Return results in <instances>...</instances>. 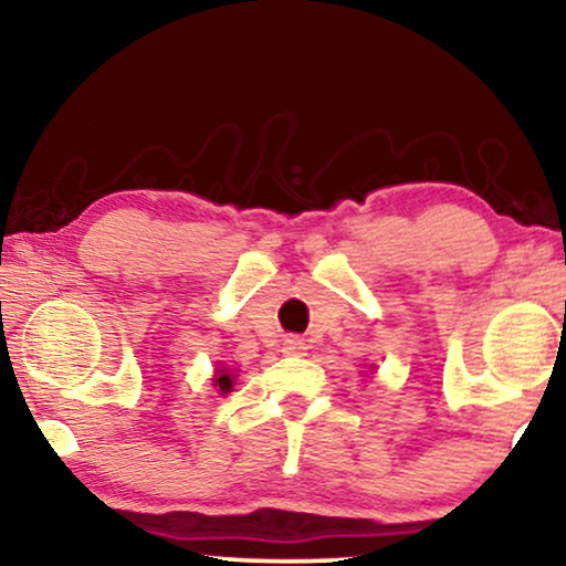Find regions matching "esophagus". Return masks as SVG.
<instances>
[{"instance_id":"obj_1","label":"esophagus","mask_w":566,"mask_h":566,"mask_svg":"<svg viewBox=\"0 0 566 566\" xmlns=\"http://www.w3.org/2000/svg\"><path fill=\"white\" fill-rule=\"evenodd\" d=\"M285 353H291V355H301L306 350V343L301 337H289L285 339V347H283Z\"/></svg>"}]
</instances>
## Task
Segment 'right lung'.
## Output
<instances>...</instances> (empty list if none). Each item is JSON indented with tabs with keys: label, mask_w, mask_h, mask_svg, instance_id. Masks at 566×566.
I'll list each match as a JSON object with an SVG mask.
<instances>
[{
	"label": "right lung",
	"mask_w": 566,
	"mask_h": 566,
	"mask_svg": "<svg viewBox=\"0 0 566 566\" xmlns=\"http://www.w3.org/2000/svg\"><path fill=\"white\" fill-rule=\"evenodd\" d=\"M216 386H219L221 391H229L231 389V376L227 374V370H221L219 378H216Z\"/></svg>",
	"instance_id": "right-lung-1"
}]
</instances>
